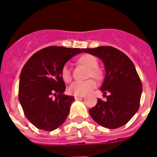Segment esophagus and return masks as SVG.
<instances>
[{
  "label": "esophagus",
  "instance_id": "obj_1",
  "mask_svg": "<svg viewBox=\"0 0 157 157\" xmlns=\"http://www.w3.org/2000/svg\"><path fill=\"white\" fill-rule=\"evenodd\" d=\"M84 97H85L84 95H82V96H75V100L81 99V98H83Z\"/></svg>",
  "mask_w": 157,
  "mask_h": 157
}]
</instances>
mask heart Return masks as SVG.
Segmentation results:
<instances>
[{"instance_id":"b5f03b06","label":"heart","mask_w":157,"mask_h":157,"mask_svg":"<svg viewBox=\"0 0 157 157\" xmlns=\"http://www.w3.org/2000/svg\"><path fill=\"white\" fill-rule=\"evenodd\" d=\"M78 62L90 69L88 73L89 77H93L96 79H100L101 78V71L98 68V59L90 54H85L78 59ZM61 76L65 82L68 83L71 81V71L68 63H65L61 69ZM96 87V82L94 80L87 79L85 81H75L71 83L68 87L69 94L75 96H82L90 92L93 89Z\"/></svg>"}]
</instances>
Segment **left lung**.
I'll list each match as a JSON object with an SVG mask.
<instances>
[{
    "mask_svg": "<svg viewBox=\"0 0 157 157\" xmlns=\"http://www.w3.org/2000/svg\"><path fill=\"white\" fill-rule=\"evenodd\" d=\"M83 52L102 59L106 71L101 90L107 100L99 98L97 105L89 110L90 115L107 128L125 125L138 112L142 93L141 79L134 63L126 54L112 46L85 48Z\"/></svg>",
    "mask_w": 157,
    "mask_h": 157,
    "instance_id": "obj_1",
    "label": "left lung"
}]
</instances>
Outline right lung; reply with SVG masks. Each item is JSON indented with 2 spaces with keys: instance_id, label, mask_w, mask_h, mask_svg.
<instances>
[{
  "instance_id": "right-lung-1",
  "label": "right lung",
  "mask_w": 157,
  "mask_h": 157,
  "mask_svg": "<svg viewBox=\"0 0 157 157\" xmlns=\"http://www.w3.org/2000/svg\"><path fill=\"white\" fill-rule=\"evenodd\" d=\"M82 51L83 48L46 47L35 52L23 66L19 101L25 116L37 128L52 131L66 120L75 98L63 94L66 86L61 69L67 60Z\"/></svg>"
}]
</instances>
